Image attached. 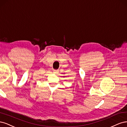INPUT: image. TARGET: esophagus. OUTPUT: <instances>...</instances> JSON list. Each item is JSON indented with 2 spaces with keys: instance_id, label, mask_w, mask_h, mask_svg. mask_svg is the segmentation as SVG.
<instances>
[{
  "instance_id": "34e87169",
  "label": "esophagus",
  "mask_w": 127,
  "mask_h": 127,
  "mask_svg": "<svg viewBox=\"0 0 127 127\" xmlns=\"http://www.w3.org/2000/svg\"><path fill=\"white\" fill-rule=\"evenodd\" d=\"M53 72L54 73H58L59 72V70L58 69H54V70H53Z\"/></svg>"
}]
</instances>
